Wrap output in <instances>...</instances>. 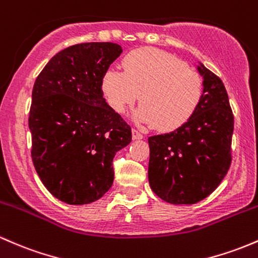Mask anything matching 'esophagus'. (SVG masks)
<instances>
[{
  "instance_id": "obj_1",
  "label": "esophagus",
  "mask_w": 258,
  "mask_h": 258,
  "mask_svg": "<svg viewBox=\"0 0 258 258\" xmlns=\"http://www.w3.org/2000/svg\"><path fill=\"white\" fill-rule=\"evenodd\" d=\"M143 138H144V135L141 134L139 130L133 129V139H134V140H140V139H143Z\"/></svg>"
}]
</instances>
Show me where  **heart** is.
I'll return each instance as SVG.
<instances>
[{
	"label": "heart",
	"mask_w": 258,
	"mask_h": 258,
	"mask_svg": "<svg viewBox=\"0 0 258 258\" xmlns=\"http://www.w3.org/2000/svg\"><path fill=\"white\" fill-rule=\"evenodd\" d=\"M121 63L124 71L108 69L101 79L104 98L115 113H125L139 95L134 118L160 132H174L195 117L203 99V77L181 59L141 48L126 54Z\"/></svg>",
	"instance_id": "1"
}]
</instances>
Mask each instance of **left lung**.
Instances as JSON below:
<instances>
[{
  "instance_id": "left-lung-1",
  "label": "left lung",
  "mask_w": 258,
  "mask_h": 258,
  "mask_svg": "<svg viewBox=\"0 0 258 258\" xmlns=\"http://www.w3.org/2000/svg\"><path fill=\"white\" fill-rule=\"evenodd\" d=\"M203 99L195 117L167 134L149 138V183L171 204H195L220 184L231 163L234 115L223 81L202 62Z\"/></svg>"
}]
</instances>
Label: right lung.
I'll use <instances>...</instances> for the list:
<instances>
[{"instance_id": "add662e5", "label": "right lung", "mask_w": 258, "mask_h": 258, "mask_svg": "<svg viewBox=\"0 0 258 258\" xmlns=\"http://www.w3.org/2000/svg\"><path fill=\"white\" fill-rule=\"evenodd\" d=\"M123 49L82 43L52 56L35 80L29 110L32 160L55 198L73 206L96 202L112 187L113 159L132 128L106 102L101 79Z\"/></svg>"}]
</instances>
